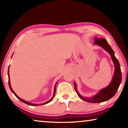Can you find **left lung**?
Listing matches in <instances>:
<instances>
[{
  "label": "left lung",
  "mask_w": 128,
  "mask_h": 128,
  "mask_svg": "<svg viewBox=\"0 0 128 128\" xmlns=\"http://www.w3.org/2000/svg\"><path fill=\"white\" fill-rule=\"evenodd\" d=\"M94 40V44H96L97 46L102 47L104 50L109 53L110 55H111V59L114 66V74L111 81L107 87L99 90L96 94L91 97H85L82 96L79 92H78L77 86L75 82H74V85L76 92L77 94L80 98L83 99L86 102H88L95 103H101L107 101L112 98L115 95L121 84L122 76H121L120 63H119L118 60L116 59L115 56H114V50L112 49L111 46L108 44L106 39L95 36Z\"/></svg>",
  "instance_id": "left-lung-1"
}]
</instances>
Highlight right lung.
<instances>
[{
	"label": "right lung",
	"instance_id": "right-lung-1",
	"mask_svg": "<svg viewBox=\"0 0 128 128\" xmlns=\"http://www.w3.org/2000/svg\"><path fill=\"white\" fill-rule=\"evenodd\" d=\"M12 55H13V54H12ZM9 68H10V66H9V67H8V85H9V87H10V90H11V92H12L13 93H14V95H15V96H16L17 97V98H18V99H20V100L21 102H22L24 103H25V104H27L29 105V106H40V105L46 104L48 103H49V102H50L52 100V99H53V98H54V96H55V92H56V84H57V82H56V84H55V86H54V94H53V96H52V98H51V99H50L49 100L47 101L46 102L43 103H41V104H34V103H30V102H27V101H26V100H24V99H22L20 98V97H19L18 96H17V94H16V93L14 92V91L13 90L12 88V87H11V85H10V73H9Z\"/></svg>",
	"mask_w": 128,
	"mask_h": 128
}]
</instances>
